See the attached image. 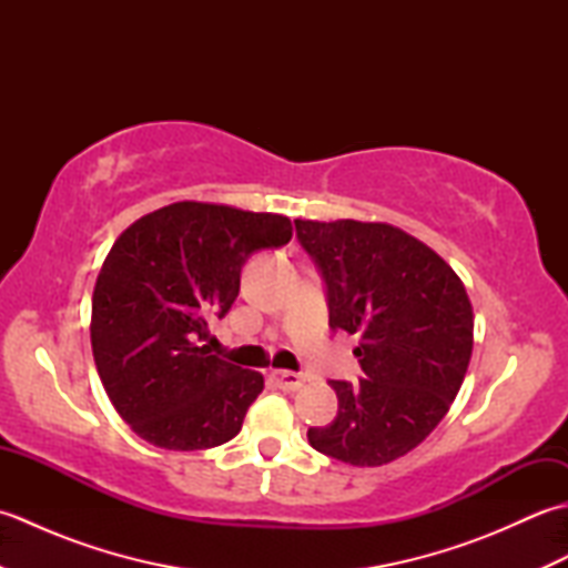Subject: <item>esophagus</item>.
<instances>
[{
  "label": "esophagus",
  "mask_w": 568,
  "mask_h": 568,
  "mask_svg": "<svg viewBox=\"0 0 568 568\" xmlns=\"http://www.w3.org/2000/svg\"><path fill=\"white\" fill-rule=\"evenodd\" d=\"M273 381L283 390H300L305 385V376H300L295 371H273Z\"/></svg>",
  "instance_id": "obj_1"
}]
</instances>
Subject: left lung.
I'll return each mask as SVG.
<instances>
[{"instance_id":"left-lung-1","label":"left lung","mask_w":568,"mask_h":568,"mask_svg":"<svg viewBox=\"0 0 568 568\" xmlns=\"http://www.w3.org/2000/svg\"><path fill=\"white\" fill-rule=\"evenodd\" d=\"M327 291L329 327L358 334V385L329 381L339 409L310 427L312 449L383 466L415 449L462 388L474 310L458 275L429 246L381 222L295 220Z\"/></svg>"}]
</instances>
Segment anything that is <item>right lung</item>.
I'll return each mask as SVG.
<instances>
[{
	"label": "right lung",
	"mask_w": 568,
	"mask_h": 568,
	"mask_svg": "<svg viewBox=\"0 0 568 568\" xmlns=\"http://www.w3.org/2000/svg\"><path fill=\"white\" fill-rule=\"evenodd\" d=\"M291 236L283 214L175 202L114 241L92 295V354L112 405L141 439L195 452L236 437L263 376L200 342L207 320L232 310L244 263Z\"/></svg>",
	"instance_id": "right-lung-1"
}]
</instances>
